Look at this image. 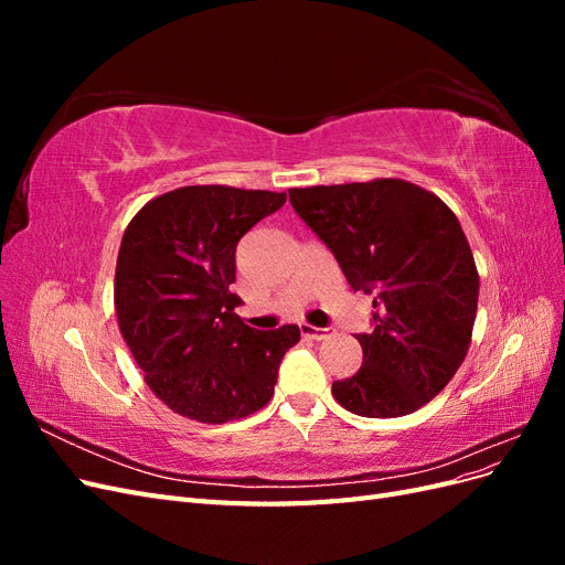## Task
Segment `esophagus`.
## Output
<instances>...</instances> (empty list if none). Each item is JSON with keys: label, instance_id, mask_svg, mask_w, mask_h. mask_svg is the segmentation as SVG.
<instances>
[{"label": "esophagus", "instance_id": "34e87169", "mask_svg": "<svg viewBox=\"0 0 565 565\" xmlns=\"http://www.w3.org/2000/svg\"><path fill=\"white\" fill-rule=\"evenodd\" d=\"M301 334H303L306 339L320 341V339H324V337H332L334 330H332V328H313V324H301Z\"/></svg>", "mask_w": 565, "mask_h": 565}]
</instances>
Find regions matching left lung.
I'll list each match as a JSON object with an SVG mask.
<instances>
[{
  "label": "left lung",
  "mask_w": 565,
  "mask_h": 565,
  "mask_svg": "<svg viewBox=\"0 0 565 565\" xmlns=\"http://www.w3.org/2000/svg\"><path fill=\"white\" fill-rule=\"evenodd\" d=\"M353 292L372 295V330L355 334L363 367L332 393L349 413H415L461 365L478 306L471 247L448 204L401 179L289 191Z\"/></svg>",
  "instance_id": "left-lung-1"
}]
</instances>
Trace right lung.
Segmentation results:
<instances>
[{"label": "right lung", "instance_id": "add662e5", "mask_svg": "<svg viewBox=\"0 0 565 565\" xmlns=\"http://www.w3.org/2000/svg\"><path fill=\"white\" fill-rule=\"evenodd\" d=\"M285 193L185 185L131 218L117 254L115 311L150 391L174 413L224 424L264 407L297 324L254 330L235 313L241 237Z\"/></svg>", "mask_w": 565, "mask_h": 565}]
</instances>
